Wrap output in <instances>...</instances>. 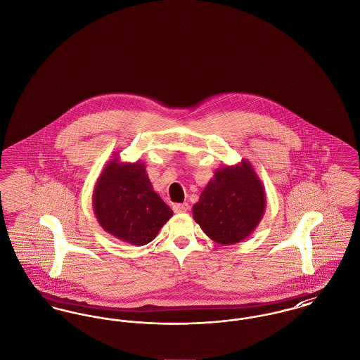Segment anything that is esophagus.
<instances>
[{
    "label": "esophagus",
    "instance_id": "obj_1",
    "mask_svg": "<svg viewBox=\"0 0 360 360\" xmlns=\"http://www.w3.org/2000/svg\"><path fill=\"white\" fill-rule=\"evenodd\" d=\"M188 209H190L188 203H176V205H173V212L174 213H186V212H188Z\"/></svg>",
    "mask_w": 360,
    "mask_h": 360
}]
</instances>
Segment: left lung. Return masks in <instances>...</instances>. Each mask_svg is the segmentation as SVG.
<instances>
[{
	"label": "left lung",
	"instance_id": "8db88e82",
	"mask_svg": "<svg viewBox=\"0 0 360 360\" xmlns=\"http://www.w3.org/2000/svg\"><path fill=\"white\" fill-rule=\"evenodd\" d=\"M266 209L262 181L247 160L214 172L192 207L195 222L218 244L231 245L248 238Z\"/></svg>",
	"mask_w": 360,
	"mask_h": 360
}]
</instances>
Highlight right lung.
I'll return each mask as SVG.
<instances>
[{
    "mask_svg": "<svg viewBox=\"0 0 360 360\" xmlns=\"http://www.w3.org/2000/svg\"><path fill=\"white\" fill-rule=\"evenodd\" d=\"M93 209L99 225L116 239L144 245L155 239L173 216L153 190L142 161L112 158L102 169L93 191Z\"/></svg>",
    "mask_w": 360,
    "mask_h": 360,
    "instance_id": "1",
    "label": "right lung"
}]
</instances>
